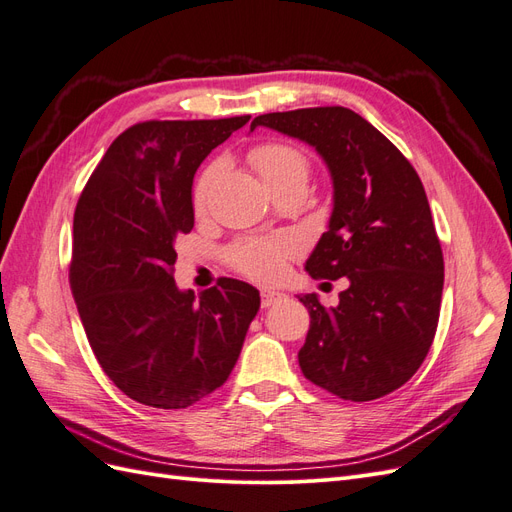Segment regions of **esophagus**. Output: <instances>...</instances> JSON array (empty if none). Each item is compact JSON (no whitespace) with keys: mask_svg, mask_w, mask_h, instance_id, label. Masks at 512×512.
<instances>
[{"mask_svg":"<svg viewBox=\"0 0 512 512\" xmlns=\"http://www.w3.org/2000/svg\"><path fill=\"white\" fill-rule=\"evenodd\" d=\"M260 299H262V307H271V305H275V303H282V301H286L288 297L284 292H280V290H273V288H265L260 292Z\"/></svg>","mask_w":512,"mask_h":512,"instance_id":"esophagus-1","label":"esophagus"}]
</instances>
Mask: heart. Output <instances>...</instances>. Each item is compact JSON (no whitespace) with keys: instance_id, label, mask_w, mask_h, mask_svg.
<instances>
[{"instance_id":"b5f03b06","label":"heart","mask_w":512,"mask_h":512,"mask_svg":"<svg viewBox=\"0 0 512 512\" xmlns=\"http://www.w3.org/2000/svg\"><path fill=\"white\" fill-rule=\"evenodd\" d=\"M252 164L267 183L271 192H277L288 185H307L309 162L297 147L284 143L260 145L252 151ZM224 173V162H213L200 175L194 188V209L203 211L211 196L213 185ZM301 252V241L294 235H275L269 239H247L237 243L230 250L232 267L256 282H277L284 277L288 260Z\"/></svg>"}]
</instances>
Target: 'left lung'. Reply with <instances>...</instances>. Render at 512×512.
<instances>
[{"instance_id":"obj_1","label":"left lung","mask_w":512,"mask_h":512,"mask_svg":"<svg viewBox=\"0 0 512 512\" xmlns=\"http://www.w3.org/2000/svg\"><path fill=\"white\" fill-rule=\"evenodd\" d=\"M314 147L333 181L329 230L305 262L312 277L350 286L335 307L299 301L309 331L303 376L348 401H371L406 384L438 329L442 247L412 164L369 121L344 106L267 113L252 121Z\"/></svg>"}]
</instances>
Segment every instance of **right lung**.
<instances>
[{
  "mask_svg": "<svg viewBox=\"0 0 512 512\" xmlns=\"http://www.w3.org/2000/svg\"><path fill=\"white\" fill-rule=\"evenodd\" d=\"M250 115L145 121L119 134L74 211L70 286L89 346L130 399L181 410L235 367L260 292L222 277L194 294L173 280L175 241L194 228L192 183Z\"/></svg>",
  "mask_w": 512,
  "mask_h": 512,
  "instance_id": "right-lung-1",
  "label": "right lung"
}]
</instances>
